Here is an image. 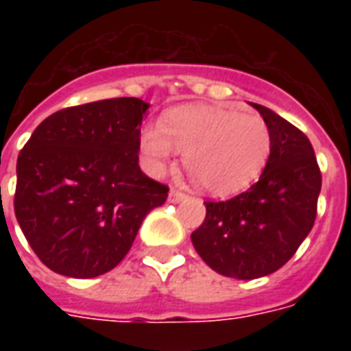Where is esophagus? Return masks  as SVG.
Masks as SVG:
<instances>
[{
    "label": "esophagus",
    "mask_w": 351,
    "mask_h": 351,
    "mask_svg": "<svg viewBox=\"0 0 351 351\" xmlns=\"http://www.w3.org/2000/svg\"><path fill=\"white\" fill-rule=\"evenodd\" d=\"M186 198V193L182 191V189H176V187H173L169 191V202H180V200H184Z\"/></svg>",
    "instance_id": "34e87169"
}]
</instances>
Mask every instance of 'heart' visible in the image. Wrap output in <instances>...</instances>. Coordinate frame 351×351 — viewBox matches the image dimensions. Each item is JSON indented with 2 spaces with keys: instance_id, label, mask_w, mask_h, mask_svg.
<instances>
[{
  "instance_id": "b5f03b06",
  "label": "heart",
  "mask_w": 351,
  "mask_h": 351,
  "mask_svg": "<svg viewBox=\"0 0 351 351\" xmlns=\"http://www.w3.org/2000/svg\"><path fill=\"white\" fill-rule=\"evenodd\" d=\"M184 154L187 173L211 195L226 197L250 186L261 175L271 151V132L258 114L233 109L184 106L169 111L162 127L142 134V151L154 169Z\"/></svg>"
}]
</instances>
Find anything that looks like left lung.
I'll list each match as a JSON object with an SVG mask.
<instances>
[{
  "label": "left lung",
  "instance_id": "8db88e82",
  "mask_svg": "<svg viewBox=\"0 0 351 351\" xmlns=\"http://www.w3.org/2000/svg\"><path fill=\"white\" fill-rule=\"evenodd\" d=\"M271 132V151L258 182L230 200L206 202V219L191 233L211 269L240 280L277 271L299 250L317 219L322 176L304 132L253 104Z\"/></svg>",
  "mask_w": 351,
  "mask_h": 351
}]
</instances>
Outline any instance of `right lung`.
<instances>
[{"mask_svg":"<svg viewBox=\"0 0 351 351\" xmlns=\"http://www.w3.org/2000/svg\"><path fill=\"white\" fill-rule=\"evenodd\" d=\"M149 104L111 98L54 112L19 151L14 213L38 258L74 278L111 271L169 187L138 165Z\"/></svg>","mask_w":351,"mask_h":351,"instance_id":"add662e5","label":"right lung"}]
</instances>
